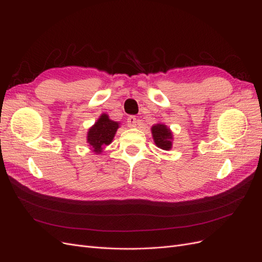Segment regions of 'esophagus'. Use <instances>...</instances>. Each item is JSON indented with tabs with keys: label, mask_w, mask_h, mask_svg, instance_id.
<instances>
[{
	"label": "esophagus",
	"mask_w": 262,
	"mask_h": 262,
	"mask_svg": "<svg viewBox=\"0 0 262 262\" xmlns=\"http://www.w3.org/2000/svg\"><path fill=\"white\" fill-rule=\"evenodd\" d=\"M128 125L130 126V128H136V126L138 125V119L136 117H129L128 118Z\"/></svg>",
	"instance_id": "obj_1"
}]
</instances>
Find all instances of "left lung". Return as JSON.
Masks as SVG:
<instances>
[{
	"label": "left lung",
	"mask_w": 262,
	"mask_h": 262,
	"mask_svg": "<svg viewBox=\"0 0 262 262\" xmlns=\"http://www.w3.org/2000/svg\"><path fill=\"white\" fill-rule=\"evenodd\" d=\"M152 137L157 147L165 150H169L172 146V132L167 125L164 123H156L152 128Z\"/></svg>",
	"instance_id": "obj_1"
}]
</instances>
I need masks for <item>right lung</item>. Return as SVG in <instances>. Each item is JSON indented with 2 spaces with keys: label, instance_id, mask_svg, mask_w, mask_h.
<instances>
[{
  "label": "right lung",
  "instance_id": "obj_1",
  "mask_svg": "<svg viewBox=\"0 0 262 262\" xmlns=\"http://www.w3.org/2000/svg\"><path fill=\"white\" fill-rule=\"evenodd\" d=\"M120 123L112 120L107 114H101L87 132V143L92 152L100 154L107 145L112 143Z\"/></svg>",
  "mask_w": 262,
  "mask_h": 262
}]
</instances>
